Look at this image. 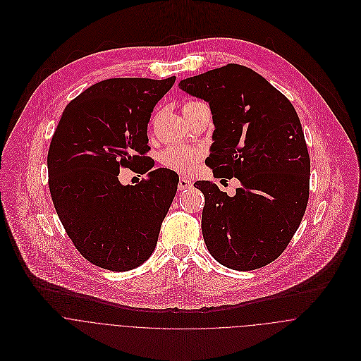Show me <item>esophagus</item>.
I'll use <instances>...</instances> for the list:
<instances>
[{
  "label": "esophagus",
  "instance_id": "1",
  "mask_svg": "<svg viewBox=\"0 0 361 361\" xmlns=\"http://www.w3.org/2000/svg\"><path fill=\"white\" fill-rule=\"evenodd\" d=\"M192 186V182L189 180V179H186V178H180L179 179V183H178V189L182 192V190H186V189H189Z\"/></svg>",
  "mask_w": 361,
  "mask_h": 361
}]
</instances>
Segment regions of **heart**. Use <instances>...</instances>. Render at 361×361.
Returning <instances> with one entry per match:
<instances>
[{"instance_id":"1","label":"heart","mask_w":361,"mask_h":361,"mask_svg":"<svg viewBox=\"0 0 361 361\" xmlns=\"http://www.w3.org/2000/svg\"><path fill=\"white\" fill-rule=\"evenodd\" d=\"M197 103L200 102H188L183 105V108ZM200 158H202V153L199 149L183 146V145H173L162 152L161 162L166 168L176 171L179 173H190Z\"/></svg>"}]
</instances>
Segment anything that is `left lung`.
<instances>
[{
  "label": "left lung",
  "mask_w": 361,
  "mask_h": 361,
  "mask_svg": "<svg viewBox=\"0 0 361 361\" xmlns=\"http://www.w3.org/2000/svg\"><path fill=\"white\" fill-rule=\"evenodd\" d=\"M179 89L209 105L215 129L207 161L214 176L242 183L233 197L209 180L195 183L206 199L207 249L231 269L261 268L286 249L309 202L310 157L296 109L238 63L183 79Z\"/></svg>",
  "instance_id": "obj_1"
}]
</instances>
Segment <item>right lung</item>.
I'll return each mask as SVG.
<instances>
[{
	"label": "right lung",
	"mask_w": 361,
	"mask_h": 361,
	"mask_svg": "<svg viewBox=\"0 0 361 361\" xmlns=\"http://www.w3.org/2000/svg\"><path fill=\"white\" fill-rule=\"evenodd\" d=\"M175 79L99 82L66 105L52 136L47 166L55 211L79 253L104 269L129 271L150 258L176 195L178 173L150 171L154 164L145 155L152 112ZM121 166L148 178L122 185Z\"/></svg>",
	"instance_id": "add662e5"
}]
</instances>
